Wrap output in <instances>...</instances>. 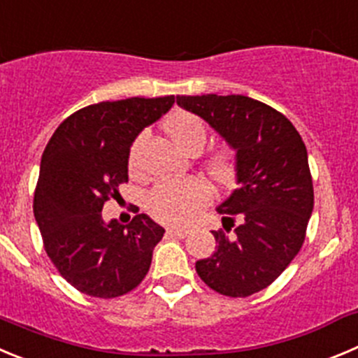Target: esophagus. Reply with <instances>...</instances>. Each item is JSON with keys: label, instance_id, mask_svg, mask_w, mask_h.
I'll return each instance as SVG.
<instances>
[{"label": "esophagus", "instance_id": "esophagus-1", "mask_svg": "<svg viewBox=\"0 0 358 358\" xmlns=\"http://www.w3.org/2000/svg\"><path fill=\"white\" fill-rule=\"evenodd\" d=\"M168 233H169V235L178 236V238H185V236L189 235V229H185V228H168Z\"/></svg>", "mask_w": 358, "mask_h": 358}]
</instances>
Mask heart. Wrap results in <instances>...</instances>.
<instances>
[{"mask_svg":"<svg viewBox=\"0 0 358 358\" xmlns=\"http://www.w3.org/2000/svg\"><path fill=\"white\" fill-rule=\"evenodd\" d=\"M166 129L171 138L182 148L192 150L194 146H203L206 141V129L201 118L185 111H176L166 122ZM141 139L132 145L129 157L130 169L138 168V152ZM212 169L215 175H222L226 171V162L222 159H215L212 162ZM212 198L210 187L196 176L187 178L162 180L152 187L146 194V208L150 210L155 219L164 222H187L190 220Z\"/></svg>","mask_w":358,"mask_h":358,"instance_id":"obj_1","label":"heart"}]
</instances>
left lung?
Segmentation results:
<instances>
[{
    "instance_id": "obj_1",
    "label": "left lung",
    "mask_w": 358,
    "mask_h": 358,
    "mask_svg": "<svg viewBox=\"0 0 358 358\" xmlns=\"http://www.w3.org/2000/svg\"><path fill=\"white\" fill-rule=\"evenodd\" d=\"M176 103L205 120L235 152L236 189L217 206L224 229L212 231L215 250L196 262V272L220 295L262 292L306 238L315 206L306 145L285 115L250 96L182 95Z\"/></svg>"
}]
</instances>
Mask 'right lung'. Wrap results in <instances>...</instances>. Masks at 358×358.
Returning a JSON list of instances; mask_svg holds the SVG:
<instances>
[{
	"instance_id": "1",
	"label": "right lung",
	"mask_w": 358,
	"mask_h": 358,
	"mask_svg": "<svg viewBox=\"0 0 358 358\" xmlns=\"http://www.w3.org/2000/svg\"><path fill=\"white\" fill-rule=\"evenodd\" d=\"M173 103V95L93 103L70 115L43 150L33 213L48 256L81 293L115 299L148 273L162 226L146 213L125 226L106 222L102 208L129 180L132 143Z\"/></svg>"
}]
</instances>
